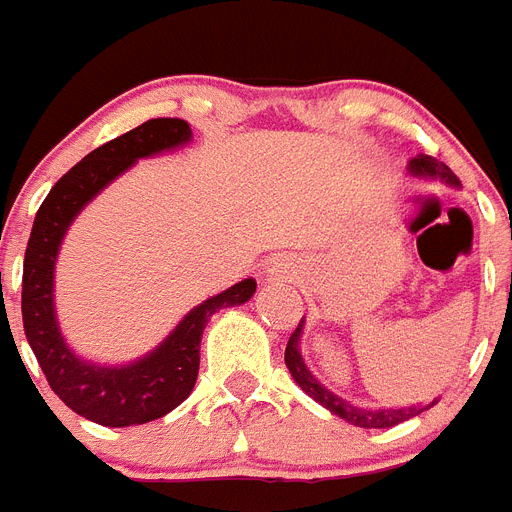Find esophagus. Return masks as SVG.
<instances>
[{
    "mask_svg": "<svg viewBox=\"0 0 512 512\" xmlns=\"http://www.w3.org/2000/svg\"><path fill=\"white\" fill-rule=\"evenodd\" d=\"M265 273H268V278H273V281H278V278H289V263L281 260V257H276V260H270Z\"/></svg>",
    "mask_w": 512,
    "mask_h": 512,
    "instance_id": "obj_1",
    "label": "esophagus"
}]
</instances>
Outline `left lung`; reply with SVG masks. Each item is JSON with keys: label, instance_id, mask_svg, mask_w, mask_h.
<instances>
[{"label": "left lung", "instance_id": "8db88e82", "mask_svg": "<svg viewBox=\"0 0 512 512\" xmlns=\"http://www.w3.org/2000/svg\"><path fill=\"white\" fill-rule=\"evenodd\" d=\"M406 169H409L411 176H419V179H440V182L450 184V187H458V184H461L458 182V176H455L445 163H440L432 156H424V153L411 158ZM302 330H304V320L299 322V328L291 333L289 343H286V367H289L296 385H299L309 398H315V401L320 403V406H325L330 414L341 416L343 422H349L354 424V427H362V429H388V427H395V424L406 422V419H411V416H419L422 411L432 409V406L437 403L432 401L427 403V406L416 403V406H401V409H359V406H354V403H349L346 398H341V395H336L333 390L325 388V385H322L312 372H309L307 362H304V356H302V349H299V343H302Z\"/></svg>", "mask_w": 512, "mask_h": 512}]
</instances>
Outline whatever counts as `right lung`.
I'll use <instances>...</instances> for the list:
<instances>
[{
	"mask_svg": "<svg viewBox=\"0 0 512 512\" xmlns=\"http://www.w3.org/2000/svg\"><path fill=\"white\" fill-rule=\"evenodd\" d=\"M192 140L184 119H150L114 137L75 163L41 203L23 263V328L51 390L75 414L103 427L161 419L192 393L200 369V338L221 307H239L255 294V278L192 307L156 349L127 364H98L75 354L59 330L54 268L64 234L80 210L140 158L169 153Z\"/></svg>",
	"mask_w": 512,
	"mask_h": 512,
	"instance_id": "right-lung-1",
	"label": "right lung"
}]
</instances>
